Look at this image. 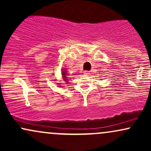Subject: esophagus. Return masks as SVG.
I'll return each instance as SVG.
<instances>
[{"label": "esophagus", "instance_id": "1", "mask_svg": "<svg viewBox=\"0 0 151 151\" xmlns=\"http://www.w3.org/2000/svg\"><path fill=\"white\" fill-rule=\"evenodd\" d=\"M84 74H86V75H88V74H89V71H84Z\"/></svg>", "mask_w": 151, "mask_h": 151}]
</instances>
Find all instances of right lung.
<instances>
[{
    "instance_id": "right-lung-1",
    "label": "right lung",
    "mask_w": 151,
    "mask_h": 151,
    "mask_svg": "<svg viewBox=\"0 0 151 151\" xmlns=\"http://www.w3.org/2000/svg\"><path fill=\"white\" fill-rule=\"evenodd\" d=\"M62 76H63L64 79H65V81H68V80H67V79H66V78H67V77H66V76H67V75H66V72H62ZM58 84H60V83H58Z\"/></svg>"
}]
</instances>
